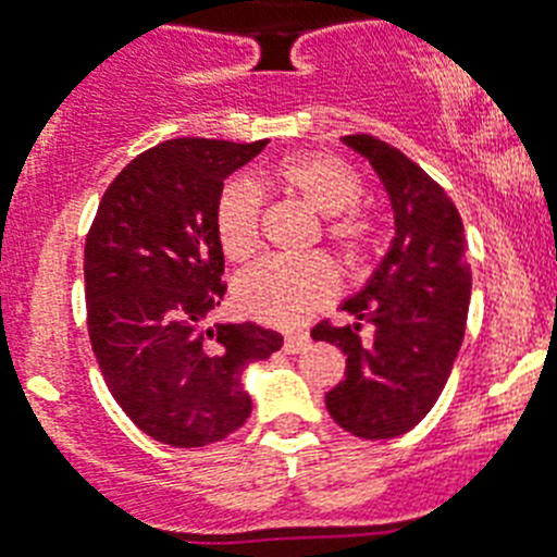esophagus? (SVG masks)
<instances>
[{
    "label": "esophagus",
    "instance_id": "esophagus-1",
    "mask_svg": "<svg viewBox=\"0 0 557 557\" xmlns=\"http://www.w3.org/2000/svg\"><path fill=\"white\" fill-rule=\"evenodd\" d=\"M310 346V337L308 335H285L283 341V351L285 355H299Z\"/></svg>",
    "mask_w": 557,
    "mask_h": 557
}]
</instances>
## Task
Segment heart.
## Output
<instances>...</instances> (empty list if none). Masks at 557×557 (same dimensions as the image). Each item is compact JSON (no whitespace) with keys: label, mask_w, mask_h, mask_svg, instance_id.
Listing matches in <instances>:
<instances>
[{"label":"heart","mask_w":557,"mask_h":557,"mask_svg":"<svg viewBox=\"0 0 557 557\" xmlns=\"http://www.w3.org/2000/svg\"><path fill=\"white\" fill-rule=\"evenodd\" d=\"M280 191L305 202L321 214V233L335 247L346 267H360L371 252L376 225L357 208L362 181L346 161L332 153L285 156L272 168ZM263 197L247 178H233L222 186L214 202V233L227 261H249L261 247ZM337 294V272L330 258L319 252L299 258H267L242 272L233 296L242 313L277 326H296Z\"/></svg>","instance_id":"heart-1"}]
</instances>
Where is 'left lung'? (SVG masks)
I'll list each match as a JSON object with an SVG mask.
<instances>
[{
    "label": "left lung",
    "instance_id": "1",
    "mask_svg": "<svg viewBox=\"0 0 557 557\" xmlns=\"http://www.w3.org/2000/svg\"><path fill=\"white\" fill-rule=\"evenodd\" d=\"M343 143L382 178L396 238L366 288L343 302L355 321H321L310 335L346 355L343 379L326 393L335 423L362 440H393L429 414L465 341L472 290L465 225L443 186L401 150L371 134Z\"/></svg>",
    "mask_w": 557,
    "mask_h": 557
}]
</instances>
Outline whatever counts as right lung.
<instances>
[{"instance_id":"1","label":"right lung","mask_w":557,"mask_h":557,"mask_svg":"<svg viewBox=\"0 0 557 557\" xmlns=\"http://www.w3.org/2000/svg\"><path fill=\"white\" fill-rule=\"evenodd\" d=\"M267 139H168L132 159L98 202L85 242L87 332L109 393L148 436L173 448L220 443L244 425L249 362L283 335L244 321L208 326L225 255L214 202Z\"/></svg>"}]
</instances>
